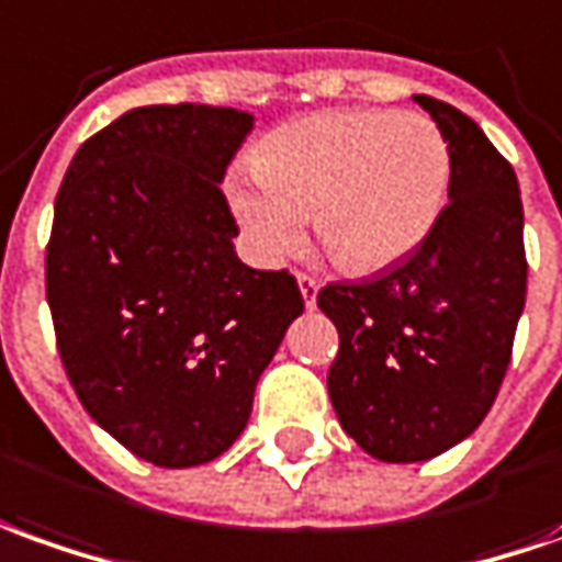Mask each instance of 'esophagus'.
I'll return each instance as SVG.
<instances>
[{
  "mask_svg": "<svg viewBox=\"0 0 562 562\" xmlns=\"http://www.w3.org/2000/svg\"><path fill=\"white\" fill-rule=\"evenodd\" d=\"M296 281H300V290H303V300L308 308H315V303H318V278L308 272H296Z\"/></svg>",
  "mask_w": 562,
  "mask_h": 562,
  "instance_id": "esophagus-1",
  "label": "esophagus"
}]
</instances>
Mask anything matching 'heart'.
Returning a JSON list of instances; mask_svg holds the SVG:
<instances>
[{
	"label": "heart",
	"mask_w": 562,
	"mask_h": 562,
	"mask_svg": "<svg viewBox=\"0 0 562 562\" xmlns=\"http://www.w3.org/2000/svg\"><path fill=\"white\" fill-rule=\"evenodd\" d=\"M232 183V207L262 257H284L312 220L342 269H385L419 247L447 207L450 143L422 112L330 110L274 127Z\"/></svg>",
	"instance_id": "obj_1"
}]
</instances>
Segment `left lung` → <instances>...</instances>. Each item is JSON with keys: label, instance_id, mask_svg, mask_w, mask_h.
I'll return each instance as SVG.
<instances>
[{"label": "left lung", "instance_id": "8db88e82", "mask_svg": "<svg viewBox=\"0 0 562 562\" xmlns=\"http://www.w3.org/2000/svg\"><path fill=\"white\" fill-rule=\"evenodd\" d=\"M450 143V201L431 235L389 272L318 290L339 351L336 416L379 462H425L465 440L508 373L526 303L524 204L510 161L474 119L413 97Z\"/></svg>", "mask_w": 562, "mask_h": 562}]
</instances>
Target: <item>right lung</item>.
<instances>
[{"label":"right lung","mask_w":562,"mask_h":562,"mask_svg":"<svg viewBox=\"0 0 562 562\" xmlns=\"http://www.w3.org/2000/svg\"><path fill=\"white\" fill-rule=\"evenodd\" d=\"M254 127L226 106L125 112L81 143L54 201L45 296L88 416L158 468L214 462L303 315L296 278L235 257L220 180Z\"/></svg>","instance_id":"1"}]
</instances>
